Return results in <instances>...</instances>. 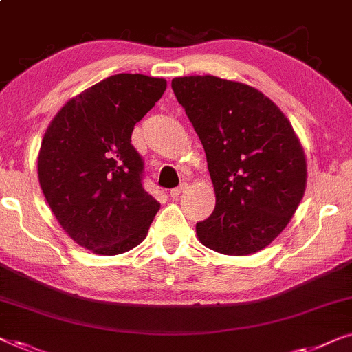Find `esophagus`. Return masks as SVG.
<instances>
[{"label":"esophagus","mask_w":352,"mask_h":352,"mask_svg":"<svg viewBox=\"0 0 352 352\" xmlns=\"http://www.w3.org/2000/svg\"><path fill=\"white\" fill-rule=\"evenodd\" d=\"M186 189H187V184L186 182H182L181 186H177V187H175V189L170 190V197L171 199H176V197H179Z\"/></svg>","instance_id":"1"}]
</instances>
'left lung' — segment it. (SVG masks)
Here are the masks:
<instances>
[{"mask_svg":"<svg viewBox=\"0 0 352 352\" xmlns=\"http://www.w3.org/2000/svg\"><path fill=\"white\" fill-rule=\"evenodd\" d=\"M205 148L216 205L197 223L205 247L256 253L290 223L306 189V158L292 124L252 86L213 75L171 81Z\"/></svg>","mask_w":352,"mask_h":352,"instance_id":"1","label":"left lung"}]
</instances>
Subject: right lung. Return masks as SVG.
<instances>
[{"label":"right lung","mask_w":352,"mask_h":352,"mask_svg":"<svg viewBox=\"0 0 352 352\" xmlns=\"http://www.w3.org/2000/svg\"><path fill=\"white\" fill-rule=\"evenodd\" d=\"M165 89L163 78L112 75L70 99L46 129L41 190L62 229L91 252H129L160 210L144 189V160L131 134Z\"/></svg>","instance_id":"add662e5"}]
</instances>
